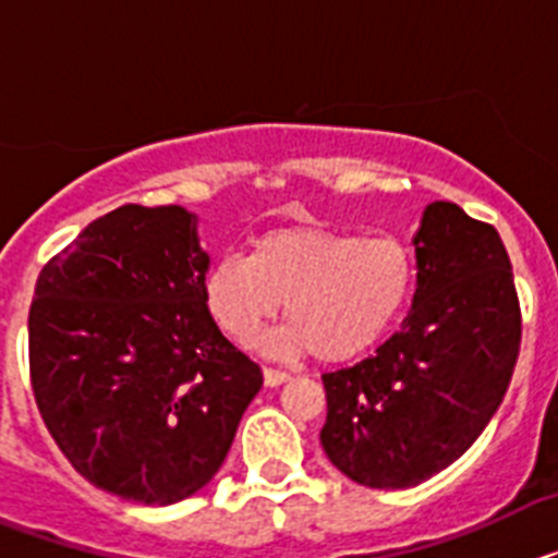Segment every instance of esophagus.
Returning a JSON list of instances; mask_svg holds the SVG:
<instances>
[{
	"instance_id": "obj_1",
	"label": "esophagus",
	"mask_w": 558,
	"mask_h": 558,
	"mask_svg": "<svg viewBox=\"0 0 558 558\" xmlns=\"http://www.w3.org/2000/svg\"><path fill=\"white\" fill-rule=\"evenodd\" d=\"M263 377H265V386L276 388V386H282V383H288L290 374L279 372V368H263Z\"/></svg>"
}]
</instances>
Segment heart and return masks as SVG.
<instances>
[{
    "label": "heart",
    "mask_w": 558,
    "mask_h": 558,
    "mask_svg": "<svg viewBox=\"0 0 558 558\" xmlns=\"http://www.w3.org/2000/svg\"><path fill=\"white\" fill-rule=\"evenodd\" d=\"M416 284V259L391 234L357 236L324 226L259 234L245 256L206 268L201 299L220 332L248 347L284 302L288 322L259 340L276 357L343 363L393 327Z\"/></svg>",
    "instance_id": "1"
}]
</instances>
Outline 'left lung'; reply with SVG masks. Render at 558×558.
I'll use <instances>...</instances> for the list:
<instances>
[{
  "label": "left lung",
  "instance_id": "left-lung-1",
  "mask_svg": "<svg viewBox=\"0 0 558 558\" xmlns=\"http://www.w3.org/2000/svg\"><path fill=\"white\" fill-rule=\"evenodd\" d=\"M413 248L416 293L399 332L322 377L324 452L368 489H408L458 461L500 408L520 354L514 274L495 226L436 201Z\"/></svg>",
  "mask_w": 558,
  "mask_h": 558
}]
</instances>
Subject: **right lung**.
Returning a JSON list of instances; mask_svg holds the SVG:
<instances>
[{"label": "right lung", "mask_w": 558, "mask_h": 558, "mask_svg": "<svg viewBox=\"0 0 558 558\" xmlns=\"http://www.w3.org/2000/svg\"><path fill=\"white\" fill-rule=\"evenodd\" d=\"M206 268L192 211L128 204L38 274L36 405L69 463L122 500L170 506L204 489L263 388L206 313Z\"/></svg>", "instance_id": "obj_1"}]
</instances>
